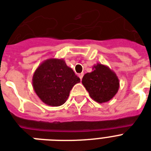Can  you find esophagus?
Returning <instances> with one entry per match:
<instances>
[{
    "mask_svg": "<svg viewBox=\"0 0 151 151\" xmlns=\"http://www.w3.org/2000/svg\"><path fill=\"white\" fill-rule=\"evenodd\" d=\"M78 76H79V78H80V79L81 80V79H82V78H83V76H84V73H79V74H78Z\"/></svg>",
    "mask_w": 151,
    "mask_h": 151,
    "instance_id": "1",
    "label": "esophagus"
}]
</instances>
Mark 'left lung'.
Instances as JSON below:
<instances>
[{"label":"left lung","instance_id":"8db88e82","mask_svg":"<svg viewBox=\"0 0 151 151\" xmlns=\"http://www.w3.org/2000/svg\"><path fill=\"white\" fill-rule=\"evenodd\" d=\"M93 71L85 73L82 78L90 97L99 103L110 101L119 89V80L116 73L106 65L97 63L92 67Z\"/></svg>","mask_w":151,"mask_h":151}]
</instances>
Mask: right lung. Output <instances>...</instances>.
<instances>
[{
	"label": "right lung",
	"mask_w": 151,
	"mask_h": 151,
	"mask_svg": "<svg viewBox=\"0 0 151 151\" xmlns=\"http://www.w3.org/2000/svg\"><path fill=\"white\" fill-rule=\"evenodd\" d=\"M80 78L66 66L63 59H48L34 72L32 84L34 92L43 103L59 106L68 99L70 92Z\"/></svg>",
	"instance_id": "right-lung-1"
}]
</instances>
